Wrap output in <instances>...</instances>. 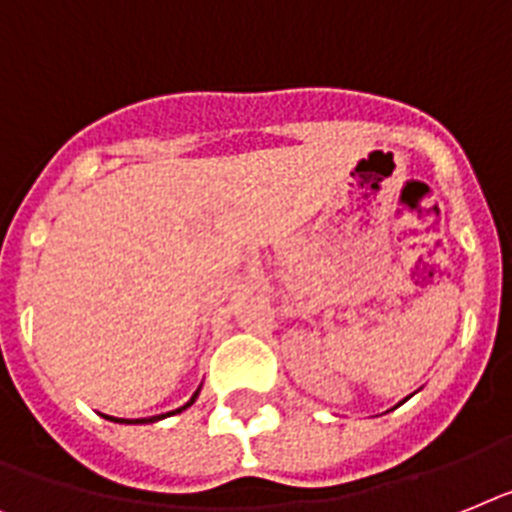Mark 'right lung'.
I'll return each instance as SVG.
<instances>
[{
    "instance_id": "add662e5",
    "label": "right lung",
    "mask_w": 512,
    "mask_h": 512,
    "mask_svg": "<svg viewBox=\"0 0 512 512\" xmlns=\"http://www.w3.org/2000/svg\"><path fill=\"white\" fill-rule=\"evenodd\" d=\"M197 393H200V390H197ZM197 393L192 395L190 398V403H184L182 409H176V411H169V414H161V416H150V419H135V422H140V424H145V422H156V419H163V416H171V414H179V411H184L187 409V406H192V403H195V398H197ZM111 419H114V416H111ZM114 422H127V424H132V419H114Z\"/></svg>"
}]
</instances>
